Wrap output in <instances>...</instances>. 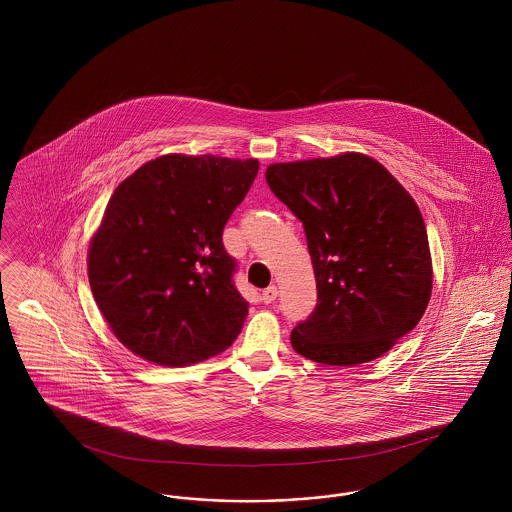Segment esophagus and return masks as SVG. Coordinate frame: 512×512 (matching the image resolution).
Returning a JSON list of instances; mask_svg holds the SVG:
<instances>
[{
  "instance_id": "esophagus-1",
  "label": "esophagus",
  "mask_w": 512,
  "mask_h": 512,
  "mask_svg": "<svg viewBox=\"0 0 512 512\" xmlns=\"http://www.w3.org/2000/svg\"><path fill=\"white\" fill-rule=\"evenodd\" d=\"M276 297H278V288L276 286H268L267 290H263L261 293V299H263V303H274L276 301Z\"/></svg>"
}]
</instances>
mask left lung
Here are the masks:
<instances>
[{
    "label": "left lung",
    "mask_w": 512,
    "mask_h": 512,
    "mask_svg": "<svg viewBox=\"0 0 512 512\" xmlns=\"http://www.w3.org/2000/svg\"><path fill=\"white\" fill-rule=\"evenodd\" d=\"M268 188L303 222L317 307L292 330L305 359L368 363L409 334L432 293L426 226L409 192L363 153L276 163Z\"/></svg>",
    "instance_id": "obj_1"
}]
</instances>
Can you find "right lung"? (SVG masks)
<instances>
[{
  "instance_id": "1",
  "label": "right lung",
  "mask_w": 512,
  "mask_h": 512,
  "mask_svg": "<svg viewBox=\"0 0 512 512\" xmlns=\"http://www.w3.org/2000/svg\"><path fill=\"white\" fill-rule=\"evenodd\" d=\"M259 172L257 159L163 155L111 195L88 253L101 315L155 365L215 357L242 332L247 307L222 230Z\"/></svg>"
}]
</instances>
